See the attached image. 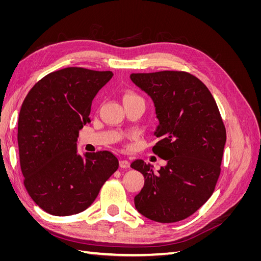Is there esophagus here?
<instances>
[{"label":"esophagus","instance_id":"obj_1","mask_svg":"<svg viewBox=\"0 0 261 261\" xmlns=\"http://www.w3.org/2000/svg\"><path fill=\"white\" fill-rule=\"evenodd\" d=\"M120 167L123 168V169L129 168V161L128 160H121L120 161Z\"/></svg>","mask_w":261,"mask_h":261}]
</instances>
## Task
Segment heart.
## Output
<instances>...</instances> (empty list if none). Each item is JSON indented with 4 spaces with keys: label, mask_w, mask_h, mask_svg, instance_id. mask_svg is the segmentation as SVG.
I'll return each instance as SVG.
<instances>
[{
    "label": "heart",
    "mask_w": 261,
    "mask_h": 261,
    "mask_svg": "<svg viewBox=\"0 0 261 261\" xmlns=\"http://www.w3.org/2000/svg\"><path fill=\"white\" fill-rule=\"evenodd\" d=\"M137 96L136 94H134L133 92H126L125 96H124V100H128V99H132V98H136Z\"/></svg>",
    "instance_id": "b5f03b06"
}]
</instances>
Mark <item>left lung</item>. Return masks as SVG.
<instances>
[{
    "instance_id": "left-lung-1",
    "label": "left lung",
    "mask_w": 261,
    "mask_h": 261,
    "mask_svg": "<svg viewBox=\"0 0 261 261\" xmlns=\"http://www.w3.org/2000/svg\"><path fill=\"white\" fill-rule=\"evenodd\" d=\"M153 101L159 141L153 152L167 161L156 173L144 160L130 167L145 177L135 196L137 211L160 223L184 220L212 195L220 175L225 127L211 92L198 78L174 70L130 74Z\"/></svg>"
}]
</instances>
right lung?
<instances>
[{
  "mask_svg": "<svg viewBox=\"0 0 261 261\" xmlns=\"http://www.w3.org/2000/svg\"><path fill=\"white\" fill-rule=\"evenodd\" d=\"M113 76L66 67L39 81L18 116V150L25 187L39 207L58 217L88 208L118 168L110 151L78 153V133L89 123L98 91Z\"/></svg>",
  "mask_w": 261,
  "mask_h": 261,
  "instance_id": "1",
  "label": "right lung"
}]
</instances>
